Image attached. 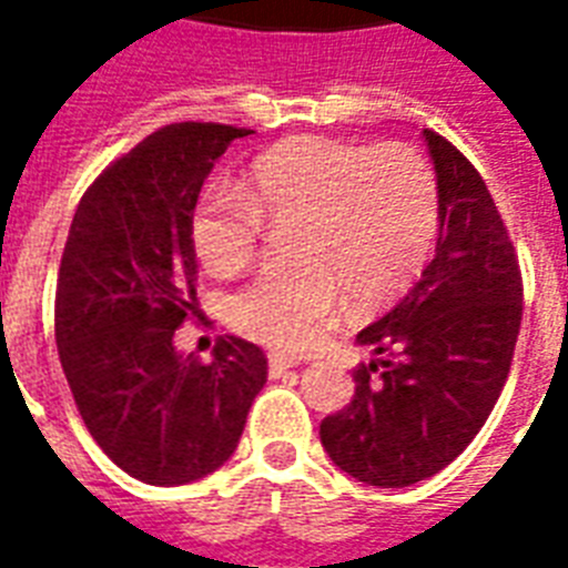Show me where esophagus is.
<instances>
[{"instance_id": "esophagus-1", "label": "esophagus", "mask_w": 568, "mask_h": 568, "mask_svg": "<svg viewBox=\"0 0 568 568\" xmlns=\"http://www.w3.org/2000/svg\"><path fill=\"white\" fill-rule=\"evenodd\" d=\"M297 365H301V359H294V356H285V354L267 356V372H271V377H280V374H285L288 368H297Z\"/></svg>"}]
</instances>
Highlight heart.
I'll return each instance as SVG.
<instances>
[{"label": "heart", "instance_id": "heart-1", "mask_svg": "<svg viewBox=\"0 0 568 568\" xmlns=\"http://www.w3.org/2000/svg\"><path fill=\"white\" fill-rule=\"evenodd\" d=\"M265 223L292 226L294 267H274L230 303L232 327L276 351H306L342 292L379 303L413 283L439 232V185L415 146L292 138L253 162L244 189L214 185L196 203L191 241L212 274L253 262Z\"/></svg>", "mask_w": 568, "mask_h": 568}]
</instances>
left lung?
I'll return each instance as SVG.
<instances>
[{
    "label": "left lung",
    "mask_w": 568,
    "mask_h": 568,
    "mask_svg": "<svg viewBox=\"0 0 568 568\" xmlns=\"http://www.w3.org/2000/svg\"><path fill=\"white\" fill-rule=\"evenodd\" d=\"M422 135L439 185L436 253L404 301L356 336L374 359L354 372V400L321 422L329 459L383 489L427 480L468 448L521 324L519 258L484 176L442 135Z\"/></svg>",
    "instance_id": "8db88e82"
}]
</instances>
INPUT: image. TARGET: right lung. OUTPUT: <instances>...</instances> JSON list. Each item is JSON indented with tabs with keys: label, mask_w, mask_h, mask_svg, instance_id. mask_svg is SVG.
Returning a JSON list of instances; mask_svg holds the SVG:
<instances>
[{
	"label": "right lung",
	"mask_w": 568,
	"mask_h": 568,
	"mask_svg": "<svg viewBox=\"0 0 568 568\" xmlns=\"http://www.w3.org/2000/svg\"><path fill=\"white\" fill-rule=\"evenodd\" d=\"M250 129L173 123L84 191L55 292V342L84 427L150 486L212 475L239 448L267 379L253 342L226 336L212 363L173 338L196 303L191 217L214 162Z\"/></svg>",
	"instance_id": "1"
}]
</instances>
